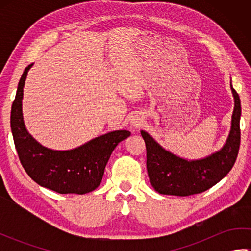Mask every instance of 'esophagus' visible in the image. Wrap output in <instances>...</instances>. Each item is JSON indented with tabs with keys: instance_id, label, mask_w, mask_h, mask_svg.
<instances>
[{
	"instance_id": "1",
	"label": "esophagus",
	"mask_w": 251,
	"mask_h": 251,
	"mask_svg": "<svg viewBox=\"0 0 251 251\" xmlns=\"http://www.w3.org/2000/svg\"><path fill=\"white\" fill-rule=\"evenodd\" d=\"M134 125H136V126H139V125H140L139 121H135V122H134Z\"/></svg>"
}]
</instances>
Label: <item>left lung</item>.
<instances>
[{"label":"left lung","mask_w":251,"mask_h":251,"mask_svg":"<svg viewBox=\"0 0 251 251\" xmlns=\"http://www.w3.org/2000/svg\"><path fill=\"white\" fill-rule=\"evenodd\" d=\"M234 97L232 126L226 145L220 151L195 161L175 155L159 146L147 131L141 136L147 148V169L150 183L156 192L166 195L189 196L210 189L230 173L241 145V100L231 84Z\"/></svg>","instance_id":"left-lung-1"}]
</instances>
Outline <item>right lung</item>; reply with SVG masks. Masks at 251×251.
I'll use <instances>...</instances> for the list:
<instances>
[{"label":"right lung","instance_id":"add662e5","mask_svg":"<svg viewBox=\"0 0 251 251\" xmlns=\"http://www.w3.org/2000/svg\"><path fill=\"white\" fill-rule=\"evenodd\" d=\"M32 63L25 69L12 105L10 127L20 163L37 184L60 194H85L97 189L105 165L128 130L108 132L68 151H56L40 145L25 129L23 117L24 86Z\"/></svg>","mask_w":251,"mask_h":251}]
</instances>
